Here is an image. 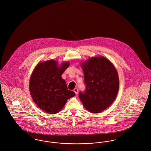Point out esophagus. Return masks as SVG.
<instances>
[{
    "label": "esophagus",
    "mask_w": 151,
    "mask_h": 151,
    "mask_svg": "<svg viewBox=\"0 0 151 151\" xmlns=\"http://www.w3.org/2000/svg\"><path fill=\"white\" fill-rule=\"evenodd\" d=\"M73 91H74V92L76 94H78V92H79V90H78V88H75V89H73Z\"/></svg>",
    "instance_id": "34e87169"
}]
</instances>
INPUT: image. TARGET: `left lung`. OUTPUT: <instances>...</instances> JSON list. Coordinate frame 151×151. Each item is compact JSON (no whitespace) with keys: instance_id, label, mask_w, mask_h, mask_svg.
<instances>
[{"instance_id":"8db88e82","label":"left lung","mask_w":151,"mask_h":151,"mask_svg":"<svg viewBox=\"0 0 151 151\" xmlns=\"http://www.w3.org/2000/svg\"><path fill=\"white\" fill-rule=\"evenodd\" d=\"M86 90L79 92L80 101L93 113L108 108L115 100L119 89L118 73L104 57H93L82 65Z\"/></svg>"}]
</instances>
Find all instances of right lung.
<instances>
[{
  "label": "right lung",
  "mask_w": 151,
  "mask_h": 151,
  "mask_svg": "<svg viewBox=\"0 0 151 151\" xmlns=\"http://www.w3.org/2000/svg\"><path fill=\"white\" fill-rule=\"evenodd\" d=\"M69 65L67 62L58 67L56 61L47 60L37 65L32 74L29 81L32 97L39 108L49 114L57 113L68 99L75 96L61 77Z\"/></svg>",
  "instance_id": "add662e5"
}]
</instances>
